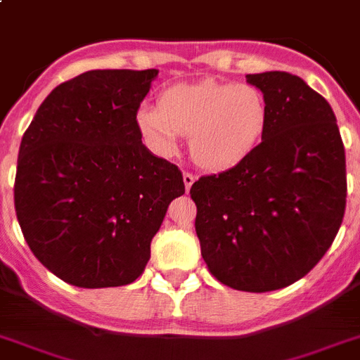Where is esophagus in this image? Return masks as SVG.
<instances>
[{
	"mask_svg": "<svg viewBox=\"0 0 360 360\" xmlns=\"http://www.w3.org/2000/svg\"><path fill=\"white\" fill-rule=\"evenodd\" d=\"M193 181H195V177H193L192 174H190V172H184V174H183V183H184V188H186V192H188V190L192 188Z\"/></svg>",
	"mask_w": 360,
	"mask_h": 360,
	"instance_id": "1",
	"label": "esophagus"
}]
</instances>
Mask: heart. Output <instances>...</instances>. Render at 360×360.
<instances>
[{
    "label": "heart",
    "mask_w": 360,
    "mask_h": 360,
    "mask_svg": "<svg viewBox=\"0 0 360 360\" xmlns=\"http://www.w3.org/2000/svg\"><path fill=\"white\" fill-rule=\"evenodd\" d=\"M268 115L266 99L255 86L205 79L167 89L159 106H139L136 121L161 154H172L179 136H190L193 161L208 170H223L254 152Z\"/></svg>",
    "instance_id": "1"
}]
</instances>
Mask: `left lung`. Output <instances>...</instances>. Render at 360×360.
Listing matches in <instances>:
<instances>
[{
    "label": "left lung",
    "instance_id": "left-lung-1",
    "mask_svg": "<svg viewBox=\"0 0 360 360\" xmlns=\"http://www.w3.org/2000/svg\"><path fill=\"white\" fill-rule=\"evenodd\" d=\"M268 103L261 143L190 188L201 255L223 284L271 292L304 277L346 208V158L330 103L288 72L248 74Z\"/></svg>",
    "mask_w": 360,
    "mask_h": 360
}]
</instances>
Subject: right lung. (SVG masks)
<instances>
[{"label":"right lung","instance_id":"add662e5","mask_svg":"<svg viewBox=\"0 0 360 360\" xmlns=\"http://www.w3.org/2000/svg\"><path fill=\"white\" fill-rule=\"evenodd\" d=\"M158 72L90 70L61 83L21 139L15 215L37 261L65 283H134L184 193L179 168L143 145L136 121Z\"/></svg>","mask_w":360,"mask_h":360}]
</instances>
